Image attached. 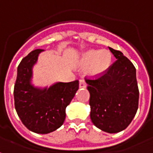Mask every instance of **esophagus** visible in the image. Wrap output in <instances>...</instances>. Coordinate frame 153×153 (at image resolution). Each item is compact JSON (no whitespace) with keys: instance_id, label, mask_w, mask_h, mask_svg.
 Returning a JSON list of instances; mask_svg holds the SVG:
<instances>
[{"instance_id":"1","label":"esophagus","mask_w":153,"mask_h":153,"mask_svg":"<svg viewBox=\"0 0 153 153\" xmlns=\"http://www.w3.org/2000/svg\"><path fill=\"white\" fill-rule=\"evenodd\" d=\"M79 88H86V82L84 79L79 80Z\"/></svg>"}]
</instances>
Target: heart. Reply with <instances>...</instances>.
<instances>
[{
    "label": "heart",
    "mask_w": 153,
    "mask_h": 153,
    "mask_svg": "<svg viewBox=\"0 0 153 153\" xmlns=\"http://www.w3.org/2000/svg\"><path fill=\"white\" fill-rule=\"evenodd\" d=\"M111 63V54L106 50H90L83 54L79 65L82 68H88V74L97 77L105 73Z\"/></svg>",
    "instance_id": "obj_1"
}]
</instances>
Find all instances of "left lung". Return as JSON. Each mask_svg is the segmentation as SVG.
<instances>
[{
  "label": "left lung",
  "instance_id": "obj_1",
  "mask_svg": "<svg viewBox=\"0 0 153 153\" xmlns=\"http://www.w3.org/2000/svg\"><path fill=\"white\" fill-rule=\"evenodd\" d=\"M115 62L97 79H85L89 91L90 118L93 125L110 134L127 128L138 107L136 69L121 51L109 47Z\"/></svg>",
  "mask_w": 153,
  "mask_h": 153
}]
</instances>
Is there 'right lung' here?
Segmentation results:
<instances>
[{"label": "right lung", "instance_id": "1", "mask_svg": "<svg viewBox=\"0 0 153 153\" xmlns=\"http://www.w3.org/2000/svg\"><path fill=\"white\" fill-rule=\"evenodd\" d=\"M42 51H33L22 59L17 70L14 98L16 112L25 127L45 134L63 125L65 108L79 89V80L56 83L42 89L32 85V69Z\"/></svg>", "mask_w": 153, "mask_h": 153}]
</instances>
